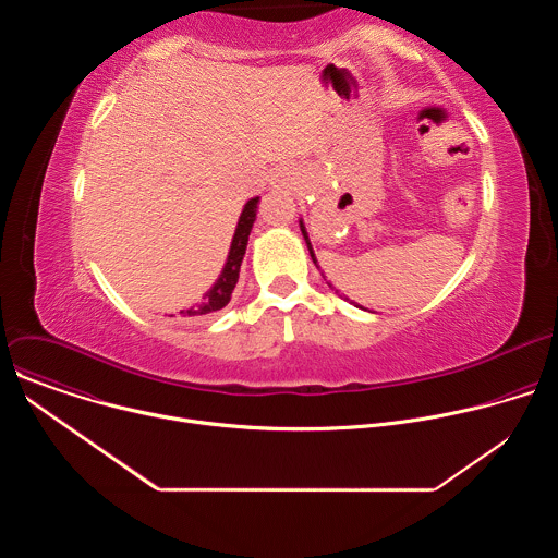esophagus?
I'll use <instances>...</instances> for the list:
<instances>
[{"instance_id":"esophagus-1","label":"esophagus","mask_w":558,"mask_h":558,"mask_svg":"<svg viewBox=\"0 0 558 558\" xmlns=\"http://www.w3.org/2000/svg\"><path fill=\"white\" fill-rule=\"evenodd\" d=\"M274 187H293L298 183V170L295 168H280L274 174Z\"/></svg>"}]
</instances>
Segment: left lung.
Segmentation results:
<instances>
[{"mask_svg":"<svg viewBox=\"0 0 558 558\" xmlns=\"http://www.w3.org/2000/svg\"><path fill=\"white\" fill-rule=\"evenodd\" d=\"M300 229H302V235H304V241H306L308 254H311V258H313V263H315V256H313V250H311V243H308V235H306V231H304V225H302V222H300ZM315 267H317V263H315Z\"/></svg>","mask_w":558,"mask_h":558,"instance_id":"obj_1","label":"left lung"}]
</instances>
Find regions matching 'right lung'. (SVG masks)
<instances>
[{"mask_svg": "<svg viewBox=\"0 0 558 558\" xmlns=\"http://www.w3.org/2000/svg\"><path fill=\"white\" fill-rule=\"evenodd\" d=\"M258 196L252 198L243 214H241V220H238V227H235V233H233V241H231V250H229V256H227V265L220 274V278L216 280V284L205 293V300L198 304V306H192V308H185L181 311L179 315H183L185 320H196V317L201 315H209L214 311H220L222 306L229 304L231 300V293H233V287L238 282V271H241V263H243V256H245V250H247V241H250V231H252V225L256 220V209H258Z\"/></svg>", "mask_w": 558, "mask_h": 558, "instance_id": "add662e5", "label": "right lung"}]
</instances>
